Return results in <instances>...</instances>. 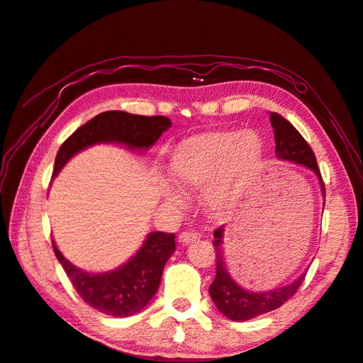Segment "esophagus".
<instances>
[{"mask_svg":"<svg viewBox=\"0 0 363 363\" xmlns=\"http://www.w3.org/2000/svg\"><path fill=\"white\" fill-rule=\"evenodd\" d=\"M179 238L183 245H191L199 240V234H196V232H183Z\"/></svg>","mask_w":363,"mask_h":363,"instance_id":"esophagus-1","label":"esophagus"}]
</instances>
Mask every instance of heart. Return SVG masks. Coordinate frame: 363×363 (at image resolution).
<instances>
[{"label": "heart", "mask_w": 363, "mask_h": 363, "mask_svg": "<svg viewBox=\"0 0 363 363\" xmlns=\"http://www.w3.org/2000/svg\"><path fill=\"white\" fill-rule=\"evenodd\" d=\"M264 147L252 131H208L182 142L169 161V172L183 189H201L205 211L215 220L229 213L238 193L262 162Z\"/></svg>", "instance_id": "b5f03b06"}]
</instances>
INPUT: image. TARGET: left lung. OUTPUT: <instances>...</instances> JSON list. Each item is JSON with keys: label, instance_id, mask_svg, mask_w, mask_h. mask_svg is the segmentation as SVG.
<instances>
[{"label": "left lung", "instance_id": "1", "mask_svg": "<svg viewBox=\"0 0 363 363\" xmlns=\"http://www.w3.org/2000/svg\"><path fill=\"white\" fill-rule=\"evenodd\" d=\"M270 123L273 126V133H275V152L278 158L297 162L300 166L311 169L313 172L318 175L320 188H323V194L325 197L324 182L319 172L316 156H314L311 147L302 138V134H300L288 120L283 118L281 115L277 112L270 113ZM223 232L224 225H220V228L213 232V246L216 251V277L208 289L210 297L215 302L220 313H223L225 318H229L232 320H248L279 308V306L288 302L291 297H294V294L297 292L300 284L303 283L305 275L297 278L296 281L288 286L270 291L252 292L248 289H243L242 286H238L229 275V270L224 262Z\"/></svg>", "mask_w": 363, "mask_h": 363}]
</instances>
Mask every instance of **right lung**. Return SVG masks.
<instances>
[{"mask_svg": "<svg viewBox=\"0 0 363 363\" xmlns=\"http://www.w3.org/2000/svg\"><path fill=\"white\" fill-rule=\"evenodd\" d=\"M170 126L172 121L162 115L143 117L121 111L102 112L63 142L55 158L53 177H57L75 153L86 147L96 143H123L133 150H148ZM52 246L84 302L108 316L128 318L139 313L158 291L164 265L175 251V235L152 232L135 256L117 270L104 273H88L77 269L61 255L55 242Z\"/></svg>", "mask_w": 363, "mask_h": 363, "instance_id": "1", "label": "right lung"}]
</instances>
